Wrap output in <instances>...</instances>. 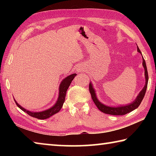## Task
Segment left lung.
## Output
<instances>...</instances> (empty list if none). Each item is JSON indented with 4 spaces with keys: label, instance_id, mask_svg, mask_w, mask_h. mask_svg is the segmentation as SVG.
<instances>
[{
    "label": "left lung",
    "instance_id": "left-lung-1",
    "mask_svg": "<svg viewBox=\"0 0 156 156\" xmlns=\"http://www.w3.org/2000/svg\"><path fill=\"white\" fill-rule=\"evenodd\" d=\"M137 50L140 53V54H142L140 50L138 48V47H137ZM142 65H143V67L144 69V76H145V85L142 89V91L140 92L138 96L136 98V100L131 102V103H129L125 106H118V107H109L107 106L104 104H102L100 102L98 99L97 98L96 94V91L93 87V85H92L91 83L90 82L89 83V91H90L91 98L94 102L95 105H96L100 111H101L102 112L105 113H107V114H111V115H125L126 113L132 112L134 109H136V108L139 107V105H140L141 102L144 98V96L146 93L147 91V84H148V80H149V76H148V72H147V65L146 62H145V60L142 57Z\"/></svg>",
    "mask_w": 156,
    "mask_h": 156
}]
</instances>
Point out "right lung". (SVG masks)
<instances>
[{
	"instance_id": "obj_1",
	"label": "right lung",
	"mask_w": 156,
	"mask_h": 156,
	"mask_svg": "<svg viewBox=\"0 0 156 156\" xmlns=\"http://www.w3.org/2000/svg\"><path fill=\"white\" fill-rule=\"evenodd\" d=\"M77 75L76 73H73L72 75L68 76L67 77H66L65 78L63 79L62 80L61 83H60V84L59 86V95H58V100L56 102L54 106L52 107L49 108V109L43 111V112H30V111H28L27 109H25V108H23L20 106L19 104L17 103V102L14 100V101L16 104L17 106L20 108V109L25 112V113H27L28 115H30L31 117L38 118V119H41V120H44V119H47L49 117H51V115L56 114L58 112H59V111L61 109L63 103L65 102V96H66V93H67V91L69 88V87L70 86L71 83L73 80V79L74 78L75 76Z\"/></svg>"
}]
</instances>
